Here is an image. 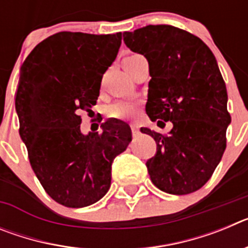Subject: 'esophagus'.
Instances as JSON below:
<instances>
[{
    "mask_svg": "<svg viewBox=\"0 0 248 248\" xmlns=\"http://www.w3.org/2000/svg\"><path fill=\"white\" fill-rule=\"evenodd\" d=\"M130 128H131V131H133V134L134 135L139 133V125H138V124H131Z\"/></svg>",
    "mask_w": 248,
    "mask_h": 248,
    "instance_id": "obj_1",
    "label": "esophagus"
}]
</instances>
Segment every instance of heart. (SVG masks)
<instances>
[{
    "mask_svg": "<svg viewBox=\"0 0 248 248\" xmlns=\"http://www.w3.org/2000/svg\"><path fill=\"white\" fill-rule=\"evenodd\" d=\"M135 56L128 57V58H133ZM135 110V105L131 104V103L126 102H120L117 103V104L111 105L110 109H109V114L110 117L113 118H126L130 117L131 114L134 113Z\"/></svg>",
    "mask_w": 248,
    "mask_h": 248,
    "instance_id": "1",
    "label": "heart"
}]
</instances>
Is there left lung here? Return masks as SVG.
Returning <instances> with one entry per match:
<instances>
[{
	"label": "left lung",
	"instance_id": "8db88e82",
	"mask_svg": "<svg viewBox=\"0 0 248 248\" xmlns=\"http://www.w3.org/2000/svg\"><path fill=\"white\" fill-rule=\"evenodd\" d=\"M123 37L148 59L146 114L151 122H172L168 135L140 129L156 141V154L146 161L151 181L168 194L196 191L220 163L231 123L216 58L199 37L172 26H146Z\"/></svg>",
	"mask_w": 248,
	"mask_h": 248
}]
</instances>
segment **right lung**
I'll return each mask as SVG.
<instances>
[{"label":"right lung","instance_id":"add662e5","mask_svg":"<svg viewBox=\"0 0 248 248\" xmlns=\"http://www.w3.org/2000/svg\"><path fill=\"white\" fill-rule=\"evenodd\" d=\"M120 45V32H59L37 45L21 67L19 135L43 189L67 207L89 206L108 192L111 163L131 141L123 120L103 123L102 134L80 131L79 111L95 105Z\"/></svg>","mask_w":248,"mask_h":248}]
</instances>
